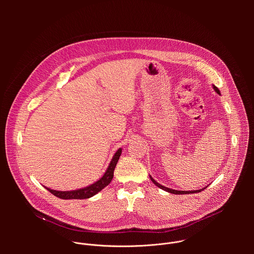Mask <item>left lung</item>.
I'll return each mask as SVG.
<instances>
[{
  "instance_id": "8db88e82",
  "label": "left lung",
  "mask_w": 254,
  "mask_h": 254,
  "mask_svg": "<svg viewBox=\"0 0 254 254\" xmlns=\"http://www.w3.org/2000/svg\"><path fill=\"white\" fill-rule=\"evenodd\" d=\"M213 88H214V90L218 93V94H220V91H219V89L217 88L215 85H213ZM150 178H151V180H152V182L156 185V186H158L160 189H163V190H165V191H167V192H169V193H172V194H176V195H180V194H194V193H199V192H201V191H203V190H205L207 187H205V188H203V189H199V190H196V191H177V190H173V189H170V188H167V187H165V186H163V185H161V184H159L157 181H155L153 178H152V176H150Z\"/></svg>"
}]
</instances>
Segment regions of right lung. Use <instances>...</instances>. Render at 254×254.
Segmentation results:
<instances>
[{
	"instance_id": "obj_1",
	"label": "right lung",
	"mask_w": 254,
	"mask_h": 254,
	"mask_svg": "<svg viewBox=\"0 0 254 254\" xmlns=\"http://www.w3.org/2000/svg\"><path fill=\"white\" fill-rule=\"evenodd\" d=\"M122 155V149L120 148L117 153L114 155V158L112 159L110 166L106 169L104 175L97 181V182L82 188V189H78V190H73V191H56V190H52L49 188H46L50 193H52L54 196L61 198V199H87L90 198L92 196H94L95 194H97L98 192H100L104 187H106L108 184L112 182V180L114 178V171L116 169V166L119 162V159Z\"/></svg>"
}]
</instances>
